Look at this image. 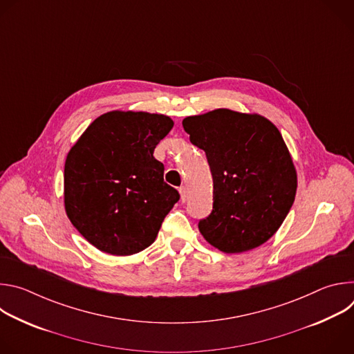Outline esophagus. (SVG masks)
Listing matches in <instances>:
<instances>
[{
  "instance_id": "1",
  "label": "esophagus",
  "mask_w": 354,
  "mask_h": 354,
  "mask_svg": "<svg viewBox=\"0 0 354 354\" xmlns=\"http://www.w3.org/2000/svg\"><path fill=\"white\" fill-rule=\"evenodd\" d=\"M179 193H180V200L185 203V201H186L187 197H189V196H187V189H186L185 186H180V187H179Z\"/></svg>"
}]
</instances>
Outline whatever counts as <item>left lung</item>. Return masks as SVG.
Masks as SVG:
<instances>
[{
  "instance_id": "1",
  "label": "left lung",
  "mask_w": 354,
  "mask_h": 354,
  "mask_svg": "<svg viewBox=\"0 0 354 354\" xmlns=\"http://www.w3.org/2000/svg\"><path fill=\"white\" fill-rule=\"evenodd\" d=\"M203 149L213 176V210L198 221L205 239L227 254L265 243L295 198L297 174L277 127L259 115L217 109L182 122Z\"/></svg>"
}]
</instances>
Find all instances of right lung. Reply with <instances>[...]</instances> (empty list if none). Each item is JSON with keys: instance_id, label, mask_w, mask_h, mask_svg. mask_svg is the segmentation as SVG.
<instances>
[{"instance_id": "1", "label": "right lung", "mask_w": 354, "mask_h": 354, "mask_svg": "<svg viewBox=\"0 0 354 354\" xmlns=\"http://www.w3.org/2000/svg\"><path fill=\"white\" fill-rule=\"evenodd\" d=\"M174 122L164 115L109 112L95 119L64 167L66 212L78 232L111 255L153 243L179 192L164 182L157 144Z\"/></svg>"}]
</instances>
